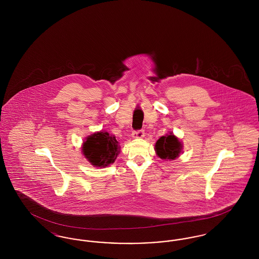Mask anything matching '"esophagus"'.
Instances as JSON below:
<instances>
[{
  "mask_svg": "<svg viewBox=\"0 0 259 259\" xmlns=\"http://www.w3.org/2000/svg\"><path fill=\"white\" fill-rule=\"evenodd\" d=\"M132 137L134 139H143L145 137V132L143 130H140V131H134L132 133Z\"/></svg>",
  "mask_w": 259,
  "mask_h": 259,
  "instance_id": "34e87169",
  "label": "esophagus"
}]
</instances>
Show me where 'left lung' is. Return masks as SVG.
Listing matches in <instances>:
<instances>
[{"label": "left lung", "instance_id": "obj_1", "mask_svg": "<svg viewBox=\"0 0 259 259\" xmlns=\"http://www.w3.org/2000/svg\"><path fill=\"white\" fill-rule=\"evenodd\" d=\"M184 145L172 132L160 137L154 145L156 155L166 161L177 159L181 153H183Z\"/></svg>", "mask_w": 259, "mask_h": 259}]
</instances>
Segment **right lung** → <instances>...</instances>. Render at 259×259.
Segmentation results:
<instances>
[{
	"instance_id": "add662e5",
	"label": "right lung",
	"mask_w": 259,
	"mask_h": 259,
	"mask_svg": "<svg viewBox=\"0 0 259 259\" xmlns=\"http://www.w3.org/2000/svg\"><path fill=\"white\" fill-rule=\"evenodd\" d=\"M81 151L92 166L106 168L117 158L120 147L115 136L101 130L85 138Z\"/></svg>"
}]
</instances>
